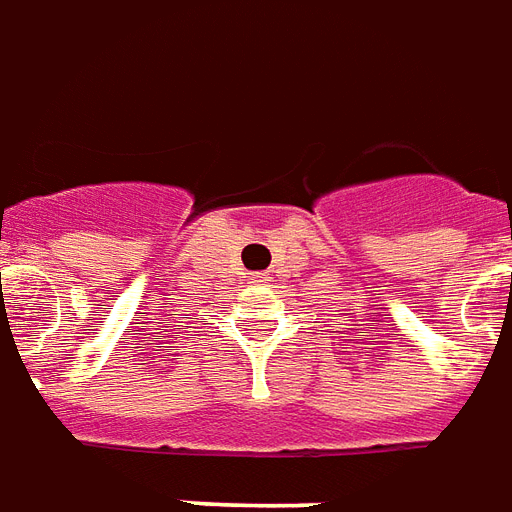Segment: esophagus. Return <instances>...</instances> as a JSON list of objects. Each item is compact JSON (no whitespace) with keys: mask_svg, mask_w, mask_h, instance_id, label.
<instances>
[{"mask_svg":"<svg viewBox=\"0 0 512 512\" xmlns=\"http://www.w3.org/2000/svg\"><path fill=\"white\" fill-rule=\"evenodd\" d=\"M263 279H266V276H263V274H257V276H255V282H263Z\"/></svg>","mask_w":512,"mask_h":512,"instance_id":"1","label":"esophagus"}]
</instances>
